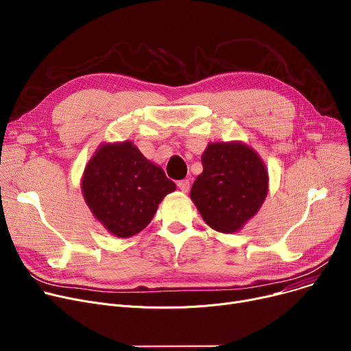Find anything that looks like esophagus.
<instances>
[{"label": "esophagus", "mask_w": 351, "mask_h": 351, "mask_svg": "<svg viewBox=\"0 0 351 351\" xmlns=\"http://www.w3.org/2000/svg\"><path fill=\"white\" fill-rule=\"evenodd\" d=\"M177 187L182 191V193H187L190 190V180H180L177 182Z\"/></svg>", "instance_id": "34e87169"}]
</instances>
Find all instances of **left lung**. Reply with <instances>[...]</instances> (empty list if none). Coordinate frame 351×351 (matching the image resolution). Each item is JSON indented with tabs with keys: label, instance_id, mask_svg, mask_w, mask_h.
I'll use <instances>...</instances> for the list:
<instances>
[{
	"label": "left lung",
	"instance_id": "8db88e82",
	"mask_svg": "<svg viewBox=\"0 0 351 351\" xmlns=\"http://www.w3.org/2000/svg\"><path fill=\"white\" fill-rule=\"evenodd\" d=\"M202 173L191 199L202 219L222 234L239 231L262 207L267 170L259 154L241 141L210 143L201 156Z\"/></svg>",
	"mask_w": 351,
	"mask_h": 351
}]
</instances>
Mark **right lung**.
Wrapping results in <instances>:
<instances>
[{"instance_id": "add662e5", "label": "right lung", "mask_w": 351, "mask_h": 351, "mask_svg": "<svg viewBox=\"0 0 351 351\" xmlns=\"http://www.w3.org/2000/svg\"><path fill=\"white\" fill-rule=\"evenodd\" d=\"M174 190L162 169L130 140L100 144L82 177V194L93 217L119 238L146 228L158 204Z\"/></svg>"}]
</instances>
